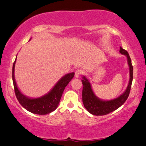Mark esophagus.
Listing matches in <instances>:
<instances>
[{"mask_svg": "<svg viewBox=\"0 0 146 146\" xmlns=\"http://www.w3.org/2000/svg\"><path fill=\"white\" fill-rule=\"evenodd\" d=\"M82 74V70H76L75 72V76L76 78H78L79 76H80Z\"/></svg>", "mask_w": 146, "mask_h": 146, "instance_id": "1", "label": "esophagus"}]
</instances>
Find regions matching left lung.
<instances>
[{
  "instance_id": "1",
  "label": "left lung",
  "mask_w": 146,
  "mask_h": 146,
  "mask_svg": "<svg viewBox=\"0 0 146 146\" xmlns=\"http://www.w3.org/2000/svg\"><path fill=\"white\" fill-rule=\"evenodd\" d=\"M120 53L127 56L128 65L129 67V81L126 90L122 95L115 99L110 100H102L96 97L91 88L90 82L85 76H83L82 82L83 84L82 89V102L85 108L91 114L97 116L106 115L120 108L124 103L129 97L130 90L131 88L133 68L131 64V60L127 51L120 47Z\"/></svg>"
}]
</instances>
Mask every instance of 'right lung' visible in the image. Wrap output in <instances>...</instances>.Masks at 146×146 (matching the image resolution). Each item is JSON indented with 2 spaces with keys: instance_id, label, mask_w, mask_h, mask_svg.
Returning a JSON list of instances; mask_svg holds the SVG:
<instances>
[{
  "instance_id": "1",
  "label": "right lung",
  "mask_w": 146,
  "mask_h": 146,
  "mask_svg": "<svg viewBox=\"0 0 146 146\" xmlns=\"http://www.w3.org/2000/svg\"><path fill=\"white\" fill-rule=\"evenodd\" d=\"M16 59L13 65L12 79H13L15 93L21 105L28 111L34 114L43 115L55 111L60 102L64 89L73 78L75 73H70L64 75L60 80H58L52 90L46 95L39 98H30L23 95L17 88L14 76V69Z\"/></svg>"
}]
</instances>
